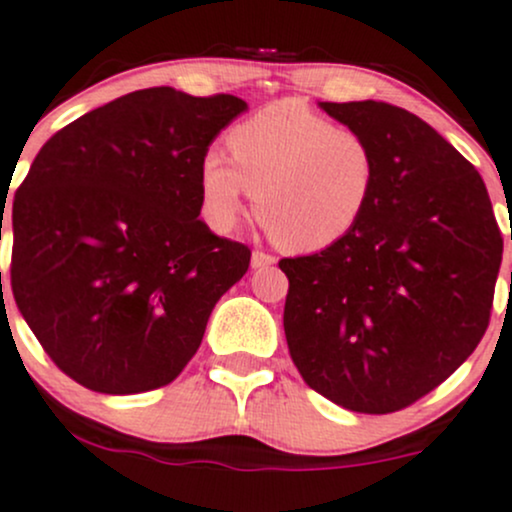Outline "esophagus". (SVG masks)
<instances>
[{
    "label": "esophagus",
    "mask_w": 512,
    "mask_h": 512,
    "mask_svg": "<svg viewBox=\"0 0 512 512\" xmlns=\"http://www.w3.org/2000/svg\"><path fill=\"white\" fill-rule=\"evenodd\" d=\"M275 263V258L271 256V254H263V251H254V254H251V268H268V266H273Z\"/></svg>",
    "instance_id": "1"
}]
</instances>
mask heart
<instances>
[{
	"label": "heart",
	"instance_id": "1",
	"mask_svg": "<svg viewBox=\"0 0 512 512\" xmlns=\"http://www.w3.org/2000/svg\"><path fill=\"white\" fill-rule=\"evenodd\" d=\"M200 159V205L215 232L237 227L254 193L258 220L295 254L338 244L360 225L377 183V157L363 132L336 125L297 101H275Z\"/></svg>",
	"mask_w": 512,
	"mask_h": 512
}]
</instances>
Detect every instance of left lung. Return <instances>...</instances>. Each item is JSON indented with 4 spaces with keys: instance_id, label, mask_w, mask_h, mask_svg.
<instances>
[{
    "instance_id": "1",
    "label": "left lung",
    "mask_w": 512,
    "mask_h": 512,
    "mask_svg": "<svg viewBox=\"0 0 512 512\" xmlns=\"http://www.w3.org/2000/svg\"><path fill=\"white\" fill-rule=\"evenodd\" d=\"M370 140L372 203L346 239L283 258L285 338L304 382L358 413L433 392L484 336L503 258L484 181L438 130L382 101H319ZM512 239V237H510Z\"/></svg>"
}]
</instances>
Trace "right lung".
Returning <instances> with one entry per match:
<instances>
[{"label": "right lung", "mask_w": 512, "mask_h": 512, "mask_svg": "<svg viewBox=\"0 0 512 512\" xmlns=\"http://www.w3.org/2000/svg\"><path fill=\"white\" fill-rule=\"evenodd\" d=\"M246 108L152 86L77 118L33 159L11 208V290L74 382L140 394L176 380L249 271L251 251L198 220L200 159Z\"/></svg>", "instance_id": "right-lung-1"}]
</instances>
